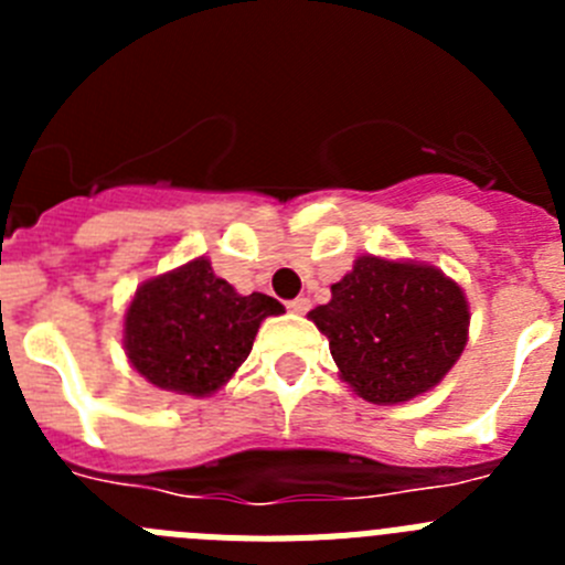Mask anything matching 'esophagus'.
Instances as JSON below:
<instances>
[{"label": "esophagus", "instance_id": "esophagus-1", "mask_svg": "<svg viewBox=\"0 0 565 565\" xmlns=\"http://www.w3.org/2000/svg\"><path fill=\"white\" fill-rule=\"evenodd\" d=\"M288 308H291L294 313H308V308H311V299L308 297H297L288 302Z\"/></svg>", "mask_w": 565, "mask_h": 565}]
</instances>
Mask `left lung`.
I'll list each match as a JSON object with an SVG mask.
<instances>
[{"label": "left lung", "instance_id": "left-lung-1", "mask_svg": "<svg viewBox=\"0 0 565 565\" xmlns=\"http://www.w3.org/2000/svg\"><path fill=\"white\" fill-rule=\"evenodd\" d=\"M308 317L328 337L339 373L373 404H398L436 387L467 344L469 306L436 266L359 257Z\"/></svg>", "mask_w": 565, "mask_h": 565}]
</instances>
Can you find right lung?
Returning <instances> with one entry per match:
<instances>
[{
    "instance_id": "add662e5",
    "label": "right lung",
    "mask_w": 565,
    "mask_h": 565,
    "mask_svg": "<svg viewBox=\"0 0 565 565\" xmlns=\"http://www.w3.org/2000/svg\"><path fill=\"white\" fill-rule=\"evenodd\" d=\"M282 311L266 294H237L206 257H198L135 291L124 317V348L154 387L209 396L246 362L259 322Z\"/></svg>"
}]
</instances>
